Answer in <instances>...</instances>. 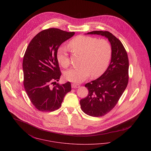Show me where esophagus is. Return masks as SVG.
I'll return each instance as SVG.
<instances>
[{
  "mask_svg": "<svg viewBox=\"0 0 151 151\" xmlns=\"http://www.w3.org/2000/svg\"><path fill=\"white\" fill-rule=\"evenodd\" d=\"M80 86V85L78 84H75V83H73L71 84V87L73 88H77Z\"/></svg>",
  "mask_w": 151,
  "mask_h": 151,
  "instance_id": "34e87169",
  "label": "esophagus"
}]
</instances>
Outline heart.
Wrapping results in <instances>:
<instances>
[{
	"label": "heart",
	"instance_id": "heart-1",
	"mask_svg": "<svg viewBox=\"0 0 151 151\" xmlns=\"http://www.w3.org/2000/svg\"><path fill=\"white\" fill-rule=\"evenodd\" d=\"M68 46L74 54L81 55L82 57L80 60L81 66L71 68L65 73L67 80L81 83L91 74L93 77L101 76L108 68L112 48L106 40H98L96 37L81 35L72 39L68 43ZM57 59L65 68L70 65V59L65 47L58 50Z\"/></svg>",
	"mask_w": 151,
	"mask_h": 151
}]
</instances>
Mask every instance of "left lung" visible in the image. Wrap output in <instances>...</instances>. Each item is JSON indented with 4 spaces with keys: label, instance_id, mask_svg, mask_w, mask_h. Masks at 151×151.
Segmentation results:
<instances>
[{
    "label": "left lung",
    "instance_id": "obj_1",
    "mask_svg": "<svg viewBox=\"0 0 151 151\" xmlns=\"http://www.w3.org/2000/svg\"><path fill=\"white\" fill-rule=\"evenodd\" d=\"M88 34L105 36L110 42L111 62L105 72L85 86L88 95L81 99L82 110L87 115L101 117L106 114L117 104L127 86L129 62L127 53L121 41L109 31H94Z\"/></svg>",
    "mask_w": 151,
    "mask_h": 151
}]
</instances>
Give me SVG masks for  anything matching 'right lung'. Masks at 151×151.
Listing matches in <instances>:
<instances>
[{"instance_id": "right-lung-1", "label": "right lung", "mask_w": 151, "mask_h": 151, "mask_svg": "<svg viewBox=\"0 0 151 151\" xmlns=\"http://www.w3.org/2000/svg\"><path fill=\"white\" fill-rule=\"evenodd\" d=\"M58 28H49L37 34L25 52L22 69L25 92L35 108L41 111H53L61 106L71 83L59 85L62 74L57 59L60 45L74 35ZM54 83L56 86L52 87Z\"/></svg>"}]
</instances>
